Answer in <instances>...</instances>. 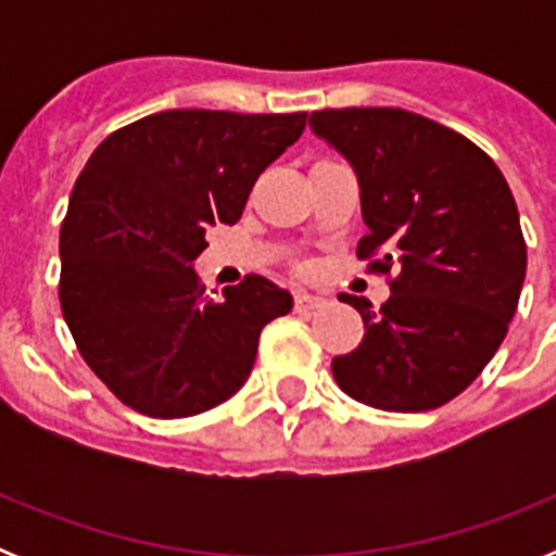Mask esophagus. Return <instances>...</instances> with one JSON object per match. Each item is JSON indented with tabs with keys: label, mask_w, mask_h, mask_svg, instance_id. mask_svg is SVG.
<instances>
[{
	"label": "esophagus",
	"mask_w": 556,
	"mask_h": 556,
	"mask_svg": "<svg viewBox=\"0 0 556 556\" xmlns=\"http://www.w3.org/2000/svg\"><path fill=\"white\" fill-rule=\"evenodd\" d=\"M323 306H326V298H320V294H308V292L294 294V312L312 314L314 308H323Z\"/></svg>",
	"instance_id": "1"
}]
</instances>
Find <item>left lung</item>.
Instances as JSON below:
<instances>
[{"label":"left lung","mask_w":556,"mask_h":556,"mask_svg":"<svg viewBox=\"0 0 556 556\" xmlns=\"http://www.w3.org/2000/svg\"><path fill=\"white\" fill-rule=\"evenodd\" d=\"M308 125L356 172L367 225L356 253L401 273L381 312L345 298L365 339L331 362L337 384L384 412L448 404L495 356L527 278L507 180L473 141L420 113L342 108Z\"/></svg>","instance_id":"1"}]
</instances>
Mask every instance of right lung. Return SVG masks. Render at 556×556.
Here are the masks:
<instances>
[{
    "label": "right lung",
    "instance_id": "add662e5",
    "mask_svg": "<svg viewBox=\"0 0 556 556\" xmlns=\"http://www.w3.org/2000/svg\"><path fill=\"white\" fill-rule=\"evenodd\" d=\"M303 127L306 113L164 111L88 159L61 225V308L122 404L191 417L242 390L258 333L292 312V294L262 275L205 292L194 258Z\"/></svg>",
    "mask_w": 556,
    "mask_h": 556
}]
</instances>
